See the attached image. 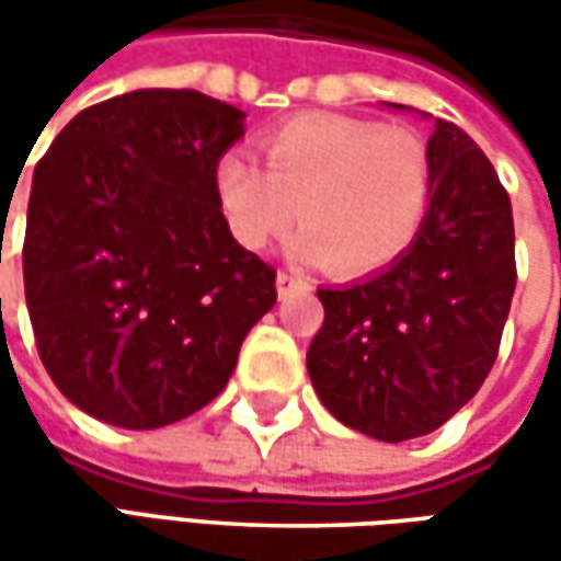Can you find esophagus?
Wrapping results in <instances>:
<instances>
[{
  "label": "esophagus",
  "instance_id": "34e87169",
  "mask_svg": "<svg viewBox=\"0 0 561 561\" xmlns=\"http://www.w3.org/2000/svg\"><path fill=\"white\" fill-rule=\"evenodd\" d=\"M306 277H299L296 271H277V296H290L293 290H302Z\"/></svg>",
  "mask_w": 561,
  "mask_h": 561
}]
</instances>
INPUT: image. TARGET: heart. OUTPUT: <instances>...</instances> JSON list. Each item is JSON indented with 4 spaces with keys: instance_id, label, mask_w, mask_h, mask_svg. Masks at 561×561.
Listing matches in <instances>:
<instances>
[{
    "instance_id": "heart-1",
    "label": "heart",
    "mask_w": 561,
    "mask_h": 561,
    "mask_svg": "<svg viewBox=\"0 0 561 561\" xmlns=\"http://www.w3.org/2000/svg\"><path fill=\"white\" fill-rule=\"evenodd\" d=\"M265 168L230 149L215 196L247 249L277 240L293 215V249L336 274L393 265L419 240L431 205V156L419 134L350 115H299L259 140Z\"/></svg>"
}]
</instances>
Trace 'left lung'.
Returning a JSON list of instances; mask_svg holds the SVG:
<instances>
[{
    "label": "left lung",
    "mask_w": 561,
    "mask_h": 561,
    "mask_svg": "<svg viewBox=\"0 0 561 561\" xmlns=\"http://www.w3.org/2000/svg\"><path fill=\"white\" fill-rule=\"evenodd\" d=\"M427 156L419 240L371 277L318 290L324 324L306 356L324 409L383 443L437 431L481 390L515 293L512 203L490 159L443 118Z\"/></svg>",
    "instance_id": "left-lung-1"
}]
</instances>
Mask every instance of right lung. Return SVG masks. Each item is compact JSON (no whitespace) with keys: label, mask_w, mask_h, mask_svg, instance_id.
<instances>
[{"label":"right lung","mask_w":561,"mask_h":561,"mask_svg":"<svg viewBox=\"0 0 561 561\" xmlns=\"http://www.w3.org/2000/svg\"><path fill=\"white\" fill-rule=\"evenodd\" d=\"M243 112L196 90L83 108L33 171L24 296L55 387L87 415L152 431L225 390L249 328L277 302L243 249L215 164Z\"/></svg>","instance_id":"add662e5"}]
</instances>
